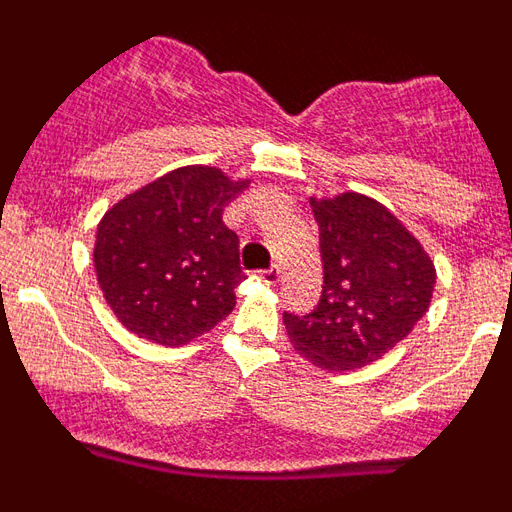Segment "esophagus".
<instances>
[{
	"instance_id": "1",
	"label": "esophagus",
	"mask_w": 512,
	"mask_h": 512,
	"mask_svg": "<svg viewBox=\"0 0 512 512\" xmlns=\"http://www.w3.org/2000/svg\"><path fill=\"white\" fill-rule=\"evenodd\" d=\"M279 274H282V271H279V266H269V269L261 271L259 277H261V282H266V284H271V287H274V284L279 282Z\"/></svg>"
}]
</instances>
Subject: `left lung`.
I'll list each match as a JSON object with an SVG mask.
<instances>
[{"instance_id":"1","label":"left lung","mask_w":512,"mask_h":512,"mask_svg":"<svg viewBox=\"0 0 512 512\" xmlns=\"http://www.w3.org/2000/svg\"><path fill=\"white\" fill-rule=\"evenodd\" d=\"M323 295L310 315L284 312L289 341L325 372L382 359L431 307L436 266L397 215L359 192L310 197Z\"/></svg>"}]
</instances>
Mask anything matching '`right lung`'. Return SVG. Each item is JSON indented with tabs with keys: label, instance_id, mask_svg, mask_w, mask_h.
Returning a JSON list of instances; mask_svg holds the SVG:
<instances>
[{
	"label": "right lung",
	"instance_id": "right-lung-1",
	"mask_svg": "<svg viewBox=\"0 0 512 512\" xmlns=\"http://www.w3.org/2000/svg\"><path fill=\"white\" fill-rule=\"evenodd\" d=\"M246 184L215 166H182L104 212L94 269L130 333L176 348L228 318L246 277L223 207Z\"/></svg>",
	"mask_w": 512,
	"mask_h": 512
}]
</instances>
